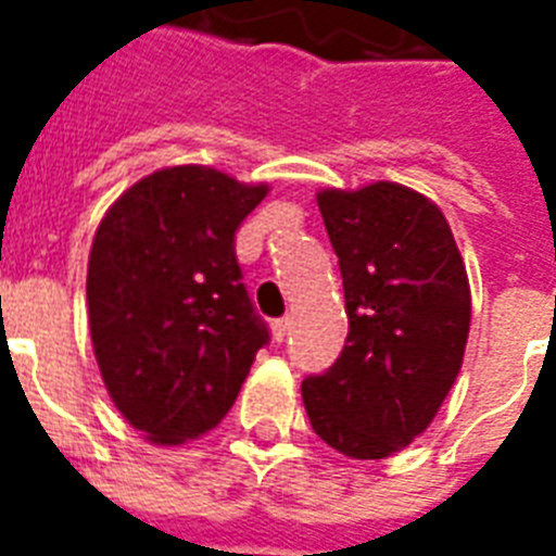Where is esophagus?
I'll list each match as a JSON object with an SVG mask.
<instances>
[{"instance_id": "obj_1", "label": "esophagus", "mask_w": 556, "mask_h": 556, "mask_svg": "<svg viewBox=\"0 0 556 556\" xmlns=\"http://www.w3.org/2000/svg\"><path fill=\"white\" fill-rule=\"evenodd\" d=\"M288 329H291V320H288V317H279V320L270 323V334H274L277 343H282V340L288 338Z\"/></svg>"}]
</instances>
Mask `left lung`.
<instances>
[{"label":"left lung","instance_id":"1","mask_svg":"<svg viewBox=\"0 0 556 556\" xmlns=\"http://www.w3.org/2000/svg\"><path fill=\"white\" fill-rule=\"evenodd\" d=\"M338 253L349 338L303 380L314 432L352 458H387L421 435L456 383L470 286L447 218L409 187L317 195Z\"/></svg>","mask_w":556,"mask_h":556}]
</instances>
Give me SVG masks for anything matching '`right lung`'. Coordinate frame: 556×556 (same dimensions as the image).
<instances>
[{"label": "right lung", "mask_w": 556, "mask_h": 556, "mask_svg": "<svg viewBox=\"0 0 556 556\" xmlns=\"http://www.w3.org/2000/svg\"><path fill=\"white\" fill-rule=\"evenodd\" d=\"M265 192L210 167L159 169L94 233L86 296L100 375L155 444L213 430L268 346L236 260V230Z\"/></svg>", "instance_id": "right-lung-1"}]
</instances>
